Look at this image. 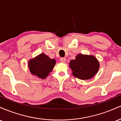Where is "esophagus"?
Instances as JSON below:
<instances>
[{
	"instance_id": "34e87169",
	"label": "esophagus",
	"mask_w": 121,
	"mask_h": 121,
	"mask_svg": "<svg viewBox=\"0 0 121 121\" xmlns=\"http://www.w3.org/2000/svg\"><path fill=\"white\" fill-rule=\"evenodd\" d=\"M60 61L61 62H66V59L64 57H61L60 59Z\"/></svg>"
}]
</instances>
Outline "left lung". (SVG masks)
Masks as SVG:
<instances>
[{"instance_id": "left-lung-1", "label": "left lung", "mask_w": 121, "mask_h": 121, "mask_svg": "<svg viewBox=\"0 0 121 121\" xmlns=\"http://www.w3.org/2000/svg\"><path fill=\"white\" fill-rule=\"evenodd\" d=\"M72 74L81 80H89L94 77L99 70V61L92 55L78 54L76 59L69 62Z\"/></svg>"}]
</instances>
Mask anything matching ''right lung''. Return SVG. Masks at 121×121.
Listing matches in <instances>:
<instances>
[{"instance_id": "right-lung-1", "label": "right lung", "mask_w": 121, "mask_h": 121, "mask_svg": "<svg viewBox=\"0 0 121 121\" xmlns=\"http://www.w3.org/2000/svg\"><path fill=\"white\" fill-rule=\"evenodd\" d=\"M56 64V60L51 59L44 53L30 59L28 61V68L32 74L41 79L45 78L52 71Z\"/></svg>"}]
</instances>
